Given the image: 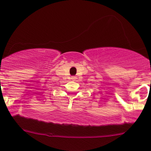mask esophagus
Returning <instances> with one entry per match:
<instances>
[{"label": "esophagus", "mask_w": 151, "mask_h": 151, "mask_svg": "<svg viewBox=\"0 0 151 151\" xmlns=\"http://www.w3.org/2000/svg\"><path fill=\"white\" fill-rule=\"evenodd\" d=\"M71 79H72V80H75L76 77H71Z\"/></svg>", "instance_id": "34e87169"}]
</instances>
